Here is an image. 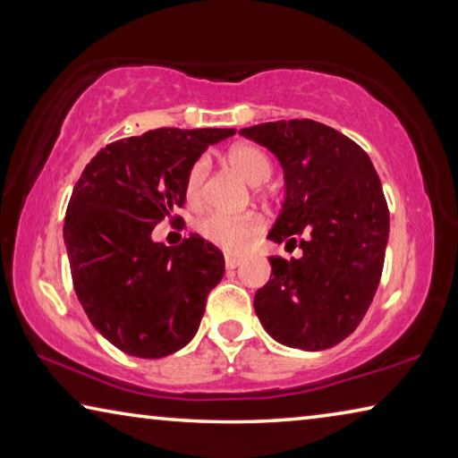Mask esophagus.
I'll list each match as a JSON object with an SVG mask.
<instances>
[{"mask_svg": "<svg viewBox=\"0 0 458 458\" xmlns=\"http://www.w3.org/2000/svg\"><path fill=\"white\" fill-rule=\"evenodd\" d=\"M224 262H226V268H236V267H240L242 259L234 257V254H226V257H224Z\"/></svg>", "mask_w": 458, "mask_h": 458, "instance_id": "34e87169", "label": "esophagus"}]
</instances>
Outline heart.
<instances>
[{
  "label": "heart",
  "instance_id": "obj_1",
  "mask_svg": "<svg viewBox=\"0 0 458 458\" xmlns=\"http://www.w3.org/2000/svg\"><path fill=\"white\" fill-rule=\"evenodd\" d=\"M230 167L242 177L246 183L260 185L267 182L273 172L268 155L257 145L238 143L226 155ZM208 175V159L199 157L190 167L185 177V196L190 201H198L201 185ZM196 232L214 246H220L228 252H238L259 238L262 232V220L257 214H222L210 212L196 222Z\"/></svg>",
  "mask_w": 458,
  "mask_h": 458
}]
</instances>
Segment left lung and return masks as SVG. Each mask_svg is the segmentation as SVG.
Returning a JSON list of instances; mask_svg holds the SVG:
<instances>
[{
  "mask_svg": "<svg viewBox=\"0 0 458 458\" xmlns=\"http://www.w3.org/2000/svg\"><path fill=\"white\" fill-rule=\"evenodd\" d=\"M240 135L275 155L284 199L268 240L303 248L273 259L254 311L286 347L321 352L352 335L371 305L384 268L390 212L368 153L317 121H276Z\"/></svg>",
  "mask_w": 458,
  "mask_h": 458,
  "instance_id": "left-lung-1",
  "label": "left lung"
}]
</instances>
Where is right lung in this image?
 Here are the masks:
<instances>
[{
    "instance_id": "1",
    "label": "right lung",
    "mask_w": 458,
    "mask_h": 458,
    "mask_svg": "<svg viewBox=\"0 0 458 458\" xmlns=\"http://www.w3.org/2000/svg\"><path fill=\"white\" fill-rule=\"evenodd\" d=\"M234 129H153L100 149L66 208L64 236L76 297L100 335L133 358L188 345L224 254L198 234L180 246L151 238L183 206L185 177L208 145Z\"/></svg>"
}]
</instances>
